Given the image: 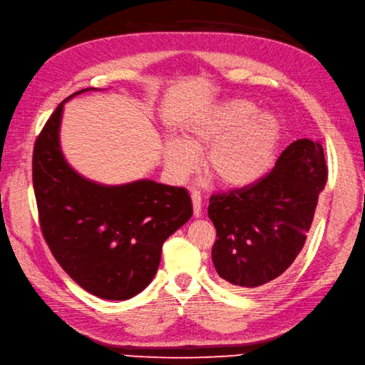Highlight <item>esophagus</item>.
<instances>
[{
  "label": "esophagus",
  "instance_id": "1",
  "mask_svg": "<svg viewBox=\"0 0 365 365\" xmlns=\"http://www.w3.org/2000/svg\"><path fill=\"white\" fill-rule=\"evenodd\" d=\"M192 203H193V215L201 217V197L198 192H192Z\"/></svg>",
  "mask_w": 365,
  "mask_h": 365
}]
</instances>
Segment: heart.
<instances>
[{"label":"heart","mask_w":365,"mask_h":365,"mask_svg":"<svg viewBox=\"0 0 365 365\" xmlns=\"http://www.w3.org/2000/svg\"><path fill=\"white\" fill-rule=\"evenodd\" d=\"M281 140V125L269 112H257L247 100L215 104L193 117L181 140H170L165 150L168 172L182 180L195 165L192 151L205 148L203 170L228 189L245 187L269 172Z\"/></svg>","instance_id":"b5f03b06"}]
</instances>
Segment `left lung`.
Instances as JSON below:
<instances>
[{
    "instance_id": "1",
    "label": "left lung",
    "mask_w": 365,
    "mask_h": 365,
    "mask_svg": "<svg viewBox=\"0 0 365 365\" xmlns=\"http://www.w3.org/2000/svg\"><path fill=\"white\" fill-rule=\"evenodd\" d=\"M327 178L320 142L299 139L269 175L210 197L207 214L218 237L212 262L220 278L255 290L284 273L304 245Z\"/></svg>"
}]
</instances>
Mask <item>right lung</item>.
Instances as JSON below:
<instances>
[{
    "label": "right lung",
    "instance_id": "obj_1",
    "mask_svg": "<svg viewBox=\"0 0 365 365\" xmlns=\"http://www.w3.org/2000/svg\"><path fill=\"white\" fill-rule=\"evenodd\" d=\"M63 100L38 134L32 184L40 228L56 261L88 294L128 299L155 278L164 242L189 222L184 187L139 180L103 185L75 172L61 150Z\"/></svg>",
    "mask_w": 365,
    "mask_h": 365
}]
</instances>
